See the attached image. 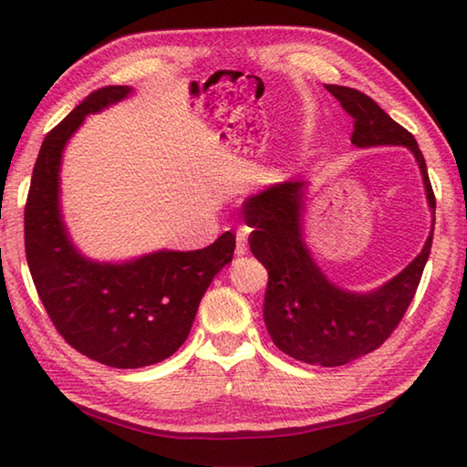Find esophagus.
<instances>
[{
	"instance_id": "esophagus-1",
	"label": "esophagus",
	"mask_w": 467,
	"mask_h": 467,
	"mask_svg": "<svg viewBox=\"0 0 467 467\" xmlns=\"http://www.w3.org/2000/svg\"><path fill=\"white\" fill-rule=\"evenodd\" d=\"M247 251H249L247 228H239V231H236V249H234V253H236V255H244Z\"/></svg>"
}]
</instances>
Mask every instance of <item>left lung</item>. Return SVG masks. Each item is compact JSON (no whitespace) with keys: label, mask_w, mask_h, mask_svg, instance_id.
<instances>
[{"label":"left lung","mask_w":467,"mask_h":467,"mask_svg":"<svg viewBox=\"0 0 467 467\" xmlns=\"http://www.w3.org/2000/svg\"><path fill=\"white\" fill-rule=\"evenodd\" d=\"M326 88L354 119V146L410 148L434 210L429 171L412 133L360 90L336 84ZM303 189L300 181H286L249 197L243 205L244 220L253 228L251 253L267 270L264 321L274 344L288 357L306 365L342 367L377 350L398 327L420 284L432 231L420 255L381 288L367 295L344 290L323 275L303 241Z\"/></svg>","instance_id":"left-lung-1"}]
</instances>
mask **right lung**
Masks as SVG:
<instances>
[{
    "label": "right lung",
    "mask_w": 467,
    "mask_h": 467,
    "mask_svg": "<svg viewBox=\"0 0 467 467\" xmlns=\"http://www.w3.org/2000/svg\"><path fill=\"white\" fill-rule=\"evenodd\" d=\"M130 92V86L94 90L47 133L25 208L26 262L47 315L69 346L113 368L172 357L192 331L203 292L234 253L231 231L205 249L156 251L125 264L92 262L69 241L59 208L63 148L86 115Z\"/></svg>",
    "instance_id": "right-lung-1"
}]
</instances>
